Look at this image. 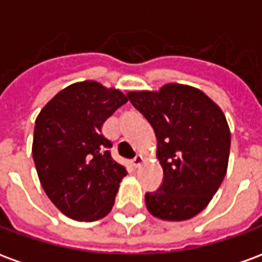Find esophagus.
<instances>
[{
  "label": "esophagus",
  "mask_w": 262,
  "mask_h": 262,
  "mask_svg": "<svg viewBox=\"0 0 262 262\" xmlns=\"http://www.w3.org/2000/svg\"><path fill=\"white\" fill-rule=\"evenodd\" d=\"M142 163H143V156H140V154H137L136 157H135V159H133V161H132V164L135 165V167H140V165H142Z\"/></svg>",
  "instance_id": "34e87169"
}]
</instances>
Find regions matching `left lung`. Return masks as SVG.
Masks as SVG:
<instances>
[{
  "label": "left lung",
  "instance_id": "1",
  "mask_svg": "<svg viewBox=\"0 0 262 262\" xmlns=\"http://www.w3.org/2000/svg\"><path fill=\"white\" fill-rule=\"evenodd\" d=\"M127 98L154 129L164 171L161 187L146 193L148 212L163 220L191 219L208 206L227 171L225 114L201 90L182 84L129 92Z\"/></svg>",
  "mask_w": 262,
  "mask_h": 262
}]
</instances>
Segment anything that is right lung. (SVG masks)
I'll return each mask as SVG.
<instances>
[{"label": "right lung", "instance_id": "add662e5", "mask_svg": "<svg viewBox=\"0 0 262 262\" xmlns=\"http://www.w3.org/2000/svg\"><path fill=\"white\" fill-rule=\"evenodd\" d=\"M127 102L97 81L71 84L37 115L32 156L45 192L70 219L94 222L111 212L127 174L116 163L102 125Z\"/></svg>", "mask_w": 262, "mask_h": 262}]
</instances>
